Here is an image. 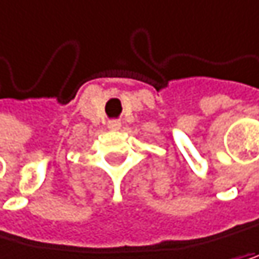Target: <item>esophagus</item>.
I'll use <instances>...</instances> for the list:
<instances>
[{
  "instance_id": "1",
  "label": "esophagus",
  "mask_w": 259,
  "mask_h": 259,
  "mask_svg": "<svg viewBox=\"0 0 259 259\" xmlns=\"http://www.w3.org/2000/svg\"><path fill=\"white\" fill-rule=\"evenodd\" d=\"M120 124H121V123H120L118 120H110V121L107 123V126H109L110 130L115 131V130H120Z\"/></svg>"
}]
</instances>
